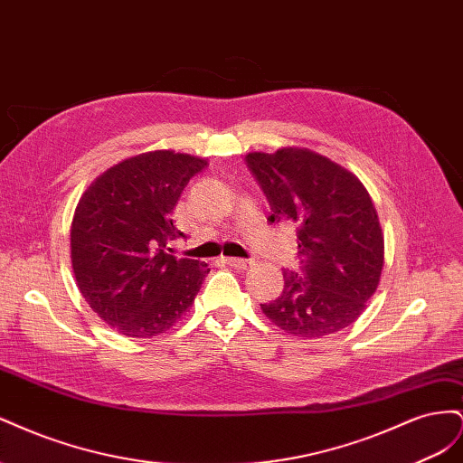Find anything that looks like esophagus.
<instances>
[{
  "instance_id": "obj_1",
  "label": "esophagus",
  "mask_w": 463,
  "mask_h": 463,
  "mask_svg": "<svg viewBox=\"0 0 463 463\" xmlns=\"http://www.w3.org/2000/svg\"><path fill=\"white\" fill-rule=\"evenodd\" d=\"M228 266H233V269H240V270H247L253 266V260H245V259H237V257H226L223 259Z\"/></svg>"
}]
</instances>
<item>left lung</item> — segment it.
<instances>
[{
    "mask_svg": "<svg viewBox=\"0 0 463 463\" xmlns=\"http://www.w3.org/2000/svg\"><path fill=\"white\" fill-rule=\"evenodd\" d=\"M249 170L270 203V222L298 223L299 272L284 270L279 298L260 305L291 335L317 340L352 325L381 282L384 237L365 185L318 152H249Z\"/></svg>",
    "mask_w": 463,
    "mask_h": 463,
    "instance_id": "obj_1",
    "label": "left lung"
}]
</instances>
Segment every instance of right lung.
Masks as SVG:
<instances>
[{
    "instance_id": "1",
    "label": "right lung",
    "mask_w": 463,
    "mask_h": 463,
    "mask_svg": "<svg viewBox=\"0 0 463 463\" xmlns=\"http://www.w3.org/2000/svg\"><path fill=\"white\" fill-rule=\"evenodd\" d=\"M206 160L152 150L111 165L82 193L71 223L80 296L128 338L170 330L197 296L208 264L165 253L184 235L172 220L189 179Z\"/></svg>"
}]
</instances>
